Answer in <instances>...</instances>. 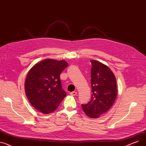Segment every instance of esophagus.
<instances>
[{"mask_svg":"<svg viewBox=\"0 0 146 146\" xmlns=\"http://www.w3.org/2000/svg\"><path fill=\"white\" fill-rule=\"evenodd\" d=\"M70 95H72V96H75L76 94H77V92H70Z\"/></svg>","mask_w":146,"mask_h":146,"instance_id":"34e87169","label":"esophagus"}]
</instances>
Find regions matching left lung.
<instances>
[{
  "mask_svg": "<svg viewBox=\"0 0 146 146\" xmlns=\"http://www.w3.org/2000/svg\"><path fill=\"white\" fill-rule=\"evenodd\" d=\"M92 97L85 105H82L83 111L92 118L108 111L113 104L117 95L116 78L111 69L96 60L90 61Z\"/></svg>",
  "mask_w": 146,
  "mask_h": 146,
  "instance_id": "8db88e82",
  "label": "left lung"
}]
</instances>
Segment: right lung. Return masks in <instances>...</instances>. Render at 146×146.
<instances>
[{
    "mask_svg": "<svg viewBox=\"0 0 146 146\" xmlns=\"http://www.w3.org/2000/svg\"><path fill=\"white\" fill-rule=\"evenodd\" d=\"M68 64L64 60L45 59L28 72L25 82V94L30 103L40 112L54 111L66 96L60 79Z\"/></svg>",
    "mask_w": 146,
    "mask_h": 146,
    "instance_id": "1",
    "label": "right lung"
}]
</instances>
